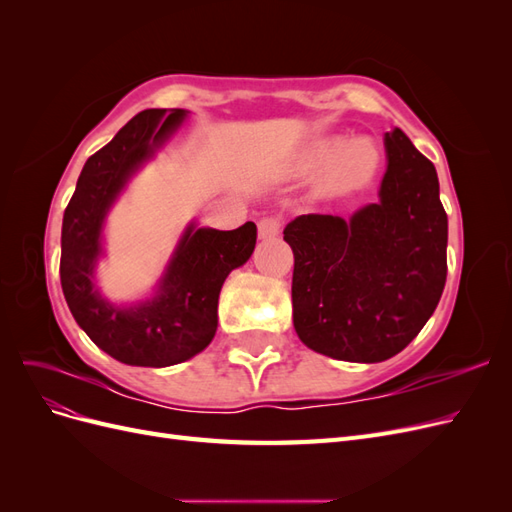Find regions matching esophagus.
I'll return each mask as SVG.
<instances>
[{
  "label": "esophagus",
  "instance_id": "obj_1",
  "mask_svg": "<svg viewBox=\"0 0 512 512\" xmlns=\"http://www.w3.org/2000/svg\"><path fill=\"white\" fill-rule=\"evenodd\" d=\"M282 224L280 220L275 218V215H265V218L258 220V237L260 239H275L280 235Z\"/></svg>",
  "mask_w": 512,
  "mask_h": 512
}]
</instances>
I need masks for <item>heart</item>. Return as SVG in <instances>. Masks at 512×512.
<instances>
[{
  "label": "heart",
  "mask_w": 512,
  "mask_h": 512,
  "mask_svg": "<svg viewBox=\"0 0 512 512\" xmlns=\"http://www.w3.org/2000/svg\"><path fill=\"white\" fill-rule=\"evenodd\" d=\"M335 141H318L301 153L297 162L299 173L320 168L328 162L334 149ZM327 170L322 177V192L327 194H346L363 188L376 175L380 164V153L369 138H354V141L339 147Z\"/></svg>",
  "instance_id": "obj_1"
}]
</instances>
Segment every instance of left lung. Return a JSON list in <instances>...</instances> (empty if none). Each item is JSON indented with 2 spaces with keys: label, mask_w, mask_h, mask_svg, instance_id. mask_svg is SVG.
Wrapping results in <instances>:
<instances>
[{
  "label": "left lung",
  "mask_w": 512,
  "mask_h": 512,
  "mask_svg": "<svg viewBox=\"0 0 512 512\" xmlns=\"http://www.w3.org/2000/svg\"><path fill=\"white\" fill-rule=\"evenodd\" d=\"M384 145L378 203L348 222L309 213L284 228L294 254V331L339 361L380 363L404 350L446 284L448 220L436 168L399 128Z\"/></svg>",
  "instance_id": "8db88e82"
}]
</instances>
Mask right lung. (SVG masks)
I'll return each instance as SVG.
<instances>
[{
    "label": "right lung",
    "instance_id": "right-lung-1",
    "mask_svg": "<svg viewBox=\"0 0 512 512\" xmlns=\"http://www.w3.org/2000/svg\"><path fill=\"white\" fill-rule=\"evenodd\" d=\"M183 117V108L168 113L149 108L132 117L85 162L61 226L59 277L70 312L91 342L126 365L168 367L205 350L218 329L222 284L232 269L247 262L256 245L254 222L237 230L188 228L151 301L115 307L94 288L108 207Z\"/></svg>",
    "mask_w": 512,
    "mask_h": 512
}]
</instances>
